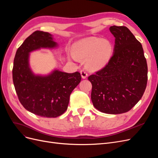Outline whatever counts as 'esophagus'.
<instances>
[{
    "mask_svg": "<svg viewBox=\"0 0 158 158\" xmlns=\"http://www.w3.org/2000/svg\"><path fill=\"white\" fill-rule=\"evenodd\" d=\"M80 74H81V76H82V78L83 79H85L88 77V73H87L86 70H85V69H82V70H81Z\"/></svg>",
    "mask_w": 158,
    "mask_h": 158,
    "instance_id": "obj_1",
    "label": "esophagus"
}]
</instances>
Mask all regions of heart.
I'll return each mask as SVG.
<instances>
[{
  "instance_id": "b5f03b06",
  "label": "heart",
  "mask_w": 158,
  "mask_h": 158,
  "mask_svg": "<svg viewBox=\"0 0 158 158\" xmlns=\"http://www.w3.org/2000/svg\"><path fill=\"white\" fill-rule=\"evenodd\" d=\"M112 47L110 43L101 38L87 37L75 44L73 58L86 59L85 64L92 70L106 66L111 59Z\"/></svg>"
}]
</instances>
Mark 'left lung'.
Segmentation results:
<instances>
[{"mask_svg":"<svg viewBox=\"0 0 158 158\" xmlns=\"http://www.w3.org/2000/svg\"><path fill=\"white\" fill-rule=\"evenodd\" d=\"M109 30L115 38L113 55L88 80L94 106L102 113L116 114L130 111L142 98L148 66L141 44L127 27L113 26Z\"/></svg>","mask_w":158,"mask_h":158,"instance_id":"obj_1","label":"left lung"}]
</instances>
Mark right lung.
<instances>
[{"label": "right lung", "instance_id": "1", "mask_svg": "<svg viewBox=\"0 0 158 158\" xmlns=\"http://www.w3.org/2000/svg\"><path fill=\"white\" fill-rule=\"evenodd\" d=\"M57 47L49 33L35 31L18 49L14 60L12 78L19 101L28 111L43 117L55 118L63 114L72 92L81 81L78 72L54 70L44 76L33 73L29 63L30 52Z\"/></svg>", "mask_w": 158, "mask_h": 158}]
</instances>
